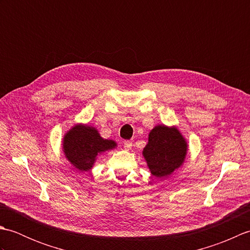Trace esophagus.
Segmentation results:
<instances>
[{"mask_svg": "<svg viewBox=\"0 0 250 250\" xmlns=\"http://www.w3.org/2000/svg\"><path fill=\"white\" fill-rule=\"evenodd\" d=\"M124 147H125V150H130L132 148V142L131 141H125L124 143Z\"/></svg>", "mask_w": 250, "mask_h": 250, "instance_id": "1", "label": "esophagus"}]
</instances>
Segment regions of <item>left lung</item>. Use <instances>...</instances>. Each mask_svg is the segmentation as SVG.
Wrapping results in <instances>:
<instances>
[{
  "instance_id": "obj_1",
  "label": "left lung",
  "mask_w": 250,
  "mask_h": 250,
  "mask_svg": "<svg viewBox=\"0 0 250 250\" xmlns=\"http://www.w3.org/2000/svg\"><path fill=\"white\" fill-rule=\"evenodd\" d=\"M187 150V141L176 126L158 125L148 135L143 156L153 176L162 178L183 166Z\"/></svg>"
}]
</instances>
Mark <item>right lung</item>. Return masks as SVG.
Instances as JSON below:
<instances>
[{"mask_svg":"<svg viewBox=\"0 0 250 250\" xmlns=\"http://www.w3.org/2000/svg\"><path fill=\"white\" fill-rule=\"evenodd\" d=\"M117 147L113 140H105L94 126L77 124L68 130L62 142L64 156L81 172L91 169L101 153Z\"/></svg>","mask_w":250,"mask_h":250,"instance_id":"1","label":"right lung"}]
</instances>
